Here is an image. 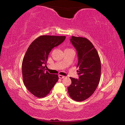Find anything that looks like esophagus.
<instances>
[{"label": "esophagus", "mask_w": 125, "mask_h": 125, "mask_svg": "<svg viewBox=\"0 0 125 125\" xmlns=\"http://www.w3.org/2000/svg\"><path fill=\"white\" fill-rule=\"evenodd\" d=\"M58 77L61 78V79H63V78H65V76L62 75H58Z\"/></svg>", "instance_id": "esophagus-1"}]
</instances>
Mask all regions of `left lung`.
Here are the masks:
<instances>
[{
  "label": "left lung",
  "mask_w": 125,
  "mask_h": 125,
  "mask_svg": "<svg viewBox=\"0 0 125 125\" xmlns=\"http://www.w3.org/2000/svg\"><path fill=\"white\" fill-rule=\"evenodd\" d=\"M71 43L77 50V67L79 78L71 77L72 84L68 87L69 95L74 100H85L94 93L100 82V59L96 50L87 39L72 36Z\"/></svg>",
  "instance_id": "1"
}]
</instances>
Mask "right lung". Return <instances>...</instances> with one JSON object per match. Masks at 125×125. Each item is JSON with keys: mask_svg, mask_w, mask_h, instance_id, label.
Wrapping results in <instances>:
<instances>
[{"mask_svg": "<svg viewBox=\"0 0 125 125\" xmlns=\"http://www.w3.org/2000/svg\"><path fill=\"white\" fill-rule=\"evenodd\" d=\"M65 39L62 36H40L27 48L22 63L23 81L29 92L37 98H43L49 94L58 81V75L46 72L44 65H46L52 48L60 45Z\"/></svg>", "mask_w": 125, "mask_h": 125, "instance_id": "right-lung-1", "label": "right lung"}]
</instances>
